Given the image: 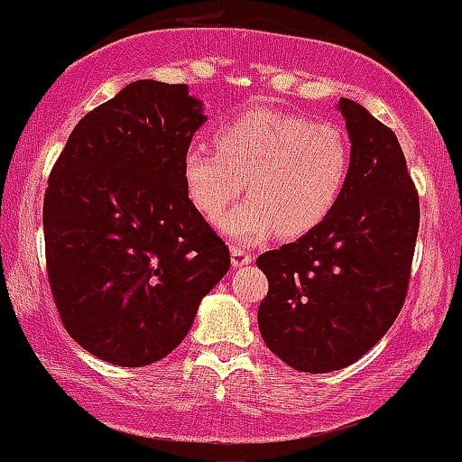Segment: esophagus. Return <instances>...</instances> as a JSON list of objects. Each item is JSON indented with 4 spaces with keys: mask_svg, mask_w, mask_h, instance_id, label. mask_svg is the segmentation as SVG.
<instances>
[{
    "mask_svg": "<svg viewBox=\"0 0 462 462\" xmlns=\"http://www.w3.org/2000/svg\"><path fill=\"white\" fill-rule=\"evenodd\" d=\"M251 260H254V255H251L249 251L240 249V246H233L231 249L233 267H246V264H251Z\"/></svg>",
    "mask_w": 462,
    "mask_h": 462,
    "instance_id": "1",
    "label": "esophagus"
}]
</instances>
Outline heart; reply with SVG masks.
<instances>
[{"label":"heart","mask_w":462,"mask_h":462,"mask_svg":"<svg viewBox=\"0 0 462 462\" xmlns=\"http://www.w3.org/2000/svg\"><path fill=\"white\" fill-rule=\"evenodd\" d=\"M350 175L344 130L312 116L251 109L217 130L216 150L193 145L184 157L189 198L217 222L247 181L252 198L220 222L236 242L255 245L273 231L305 236L332 216Z\"/></svg>","instance_id":"heart-1"}]
</instances>
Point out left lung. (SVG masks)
Listing matches in <instances>:
<instances>
[{
  "label": "left lung",
  "instance_id": "1",
  "mask_svg": "<svg viewBox=\"0 0 462 462\" xmlns=\"http://www.w3.org/2000/svg\"><path fill=\"white\" fill-rule=\"evenodd\" d=\"M350 175L323 225L255 264L269 281L258 308L264 344L287 366L330 373L368 353L409 290L420 199L400 141L359 103L339 100Z\"/></svg>",
  "mask_w": 462,
  "mask_h": 462
}]
</instances>
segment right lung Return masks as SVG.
Wrapping results in <instances>:
<instances>
[{
  "label": "right lung",
  "mask_w": 462,
  "mask_h": 462,
  "mask_svg": "<svg viewBox=\"0 0 462 462\" xmlns=\"http://www.w3.org/2000/svg\"><path fill=\"white\" fill-rule=\"evenodd\" d=\"M204 121L186 85L130 82L78 121L49 175L44 249L58 314L114 366L172 353L231 267L184 184Z\"/></svg>",
  "instance_id": "add662e5"
}]
</instances>
